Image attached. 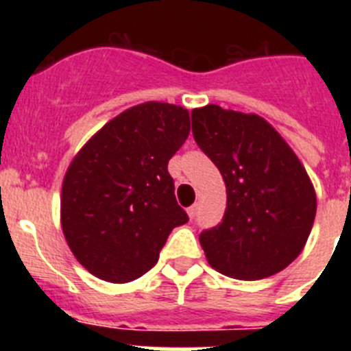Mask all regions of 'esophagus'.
Instances as JSON below:
<instances>
[{"label":"esophagus","mask_w":351,"mask_h":351,"mask_svg":"<svg viewBox=\"0 0 351 351\" xmlns=\"http://www.w3.org/2000/svg\"><path fill=\"white\" fill-rule=\"evenodd\" d=\"M197 213H198V204H193V206H191V207H188V216H190L191 219H193L195 216H197Z\"/></svg>","instance_id":"1"}]
</instances>
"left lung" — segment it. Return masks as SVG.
I'll return each instance as SVG.
<instances>
[{
  "label": "left lung",
  "instance_id": "left-lung-1",
  "mask_svg": "<svg viewBox=\"0 0 351 351\" xmlns=\"http://www.w3.org/2000/svg\"><path fill=\"white\" fill-rule=\"evenodd\" d=\"M191 128L226 186L221 223L200 234L209 265L243 281L283 271L300 255L316 214L299 158L256 114L206 105L191 110Z\"/></svg>",
  "mask_w": 351,
  "mask_h": 351
}]
</instances>
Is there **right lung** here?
Returning <instances> with one entry per match:
<instances>
[{
    "label": "right lung",
    "mask_w": 351,
    "mask_h": 351,
    "mask_svg": "<svg viewBox=\"0 0 351 351\" xmlns=\"http://www.w3.org/2000/svg\"><path fill=\"white\" fill-rule=\"evenodd\" d=\"M188 135L186 108L147 101L108 121L73 158L61 190V226L93 276L137 280L156 265L170 232L188 221L167 169Z\"/></svg>",
    "instance_id": "add662e5"
}]
</instances>
